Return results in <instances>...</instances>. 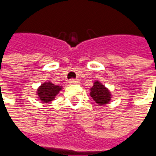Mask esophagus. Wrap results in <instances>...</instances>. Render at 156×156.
Returning a JSON list of instances; mask_svg holds the SVG:
<instances>
[{"label":"esophagus","mask_w":156,"mask_h":156,"mask_svg":"<svg viewBox=\"0 0 156 156\" xmlns=\"http://www.w3.org/2000/svg\"><path fill=\"white\" fill-rule=\"evenodd\" d=\"M69 83H71V84L79 83V80L78 79H71V80H69Z\"/></svg>","instance_id":"1"}]
</instances>
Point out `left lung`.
<instances>
[{"label":"left lung","mask_w":156,"mask_h":156,"mask_svg":"<svg viewBox=\"0 0 156 156\" xmlns=\"http://www.w3.org/2000/svg\"><path fill=\"white\" fill-rule=\"evenodd\" d=\"M89 90L90 96L98 105L103 106L108 105L111 101L112 94L110 90L98 80L94 81L93 87L89 88Z\"/></svg>","instance_id":"8db88e82"}]
</instances>
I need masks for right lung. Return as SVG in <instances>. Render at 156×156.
<instances>
[{"label": "right lung", "instance_id": "obj_1", "mask_svg": "<svg viewBox=\"0 0 156 156\" xmlns=\"http://www.w3.org/2000/svg\"><path fill=\"white\" fill-rule=\"evenodd\" d=\"M62 89V86L55 85L50 81H48L44 82L39 86L37 89L36 94L41 102L48 104L54 100L55 97L59 94V92Z\"/></svg>", "mask_w": 156, "mask_h": 156}]
</instances>
